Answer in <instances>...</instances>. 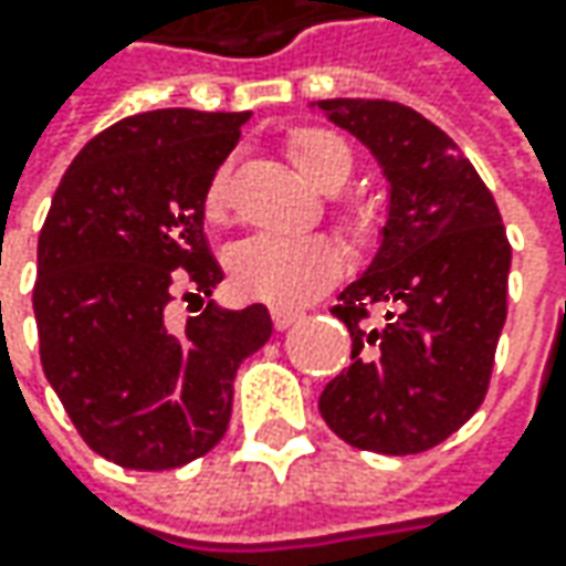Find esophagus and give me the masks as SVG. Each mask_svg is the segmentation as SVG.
<instances>
[{"label":"esophagus","mask_w":566,"mask_h":566,"mask_svg":"<svg viewBox=\"0 0 566 566\" xmlns=\"http://www.w3.org/2000/svg\"><path fill=\"white\" fill-rule=\"evenodd\" d=\"M271 317L276 331H286V327H293L295 321L302 317V312L298 308H271Z\"/></svg>","instance_id":"esophagus-1"}]
</instances>
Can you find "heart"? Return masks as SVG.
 Instances as JSON below:
<instances>
[{
  "label": "heart",
  "instance_id": "heart-1",
  "mask_svg": "<svg viewBox=\"0 0 566 566\" xmlns=\"http://www.w3.org/2000/svg\"><path fill=\"white\" fill-rule=\"evenodd\" d=\"M290 164L324 191H337L353 176V150L339 135L305 125L286 135ZM201 213L210 227L229 220V166L213 169L201 195ZM375 223L371 207L353 205L346 210V227L368 232ZM343 271V249L331 235H254L229 254L232 290L245 298L271 305H302L321 295Z\"/></svg>",
  "mask_w": 566,
  "mask_h": 566
}]
</instances>
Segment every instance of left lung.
<instances>
[{
	"label": "left lung",
	"mask_w": 566,
	"mask_h": 566,
	"mask_svg": "<svg viewBox=\"0 0 566 566\" xmlns=\"http://www.w3.org/2000/svg\"><path fill=\"white\" fill-rule=\"evenodd\" d=\"M384 166L390 213L371 268L331 312L353 365L317 400L346 444L422 453L472 419L507 321L511 242L489 186L422 113L394 99H317Z\"/></svg>",
	"instance_id": "obj_1"
}]
</instances>
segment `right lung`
<instances>
[{
  "label": "right lung",
  "mask_w": 566,
  "mask_h": 566,
  "mask_svg": "<svg viewBox=\"0 0 566 566\" xmlns=\"http://www.w3.org/2000/svg\"><path fill=\"white\" fill-rule=\"evenodd\" d=\"M245 122L154 109L109 125L81 147L40 229L43 375L84 444L125 469L186 467L220 444L235 371L271 339L264 305L207 302L223 271L201 195ZM176 297L199 302L182 332L168 327Z\"/></svg>",
  "instance_id": "right-lung-1"
}]
</instances>
